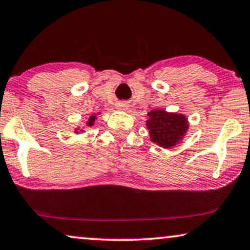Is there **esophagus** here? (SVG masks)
<instances>
[{
    "label": "esophagus",
    "instance_id": "1",
    "mask_svg": "<svg viewBox=\"0 0 250 250\" xmlns=\"http://www.w3.org/2000/svg\"><path fill=\"white\" fill-rule=\"evenodd\" d=\"M121 107H123V108H125V107H127V106H125V105H121Z\"/></svg>",
    "mask_w": 250,
    "mask_h": 250
}]
</instances>
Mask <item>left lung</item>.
<instances>
[{"label": "left lung", "mask_w": 250, "mask_h": 250, "mask_svg": "<svg viewBox=\"0 0 250 250\" xmlns=\"http://www.w3.org/2000/svg\"><path fill=\"white\" fill-rule=\"evenodd\" d=\"M147 115L149 119L146 125L151 141L162 147L169 148L177 144L188 128V120L182 114L155 109Z\"/></svg>", "instance_id": "left-lung-1"}]
</instances>
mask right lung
I'll return each mask as SVG.
<instances>
[{
	"label": "right lung",
	"instance_id": "add662e5",
	"mask_svg": "<svg viewBox=\"0 0 250 250\" xmlns=\"http://www.w3.org/2000/svg\"><path fill=\"white\" fill-rule=\"evenodd\" d=\"M94 121H95V116H90V118H89L88 123H86V125H94Z\"/></svg>",
	"mask_w": 250,
	"mask_h": 250
}]
</instances>
